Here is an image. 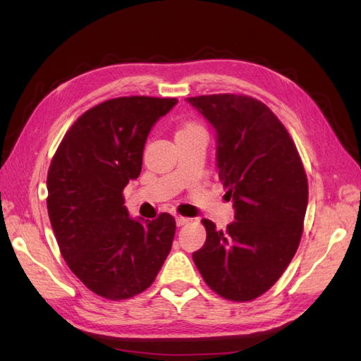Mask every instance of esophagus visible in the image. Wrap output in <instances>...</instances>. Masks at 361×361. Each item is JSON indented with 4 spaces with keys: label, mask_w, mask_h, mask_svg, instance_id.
I'll use <instances>...</instances> for the list:
<instances>
[{
    "label": "esophagus",
    "mask_w": 361,
    "mask_h": 361,
    "mask_svg": "<svg viewBox=\"0 0 361 361\" xmlns=\"http://www.w3.org/2000/svg\"><path fill=\"white\" fill-rule=\"evenodd\" d=\"M189 220H190V219H188V217H181V216H176V217H175L176 226H183V225H186V224H189Z\"/></svg>",
    "instance_id": "esophagus-1"
}]
</instances>
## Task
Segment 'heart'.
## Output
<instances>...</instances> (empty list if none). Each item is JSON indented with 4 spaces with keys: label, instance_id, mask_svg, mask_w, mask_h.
<instances>
[{
    "label": "heart",
    "instance_id": "heart-1",
    "mask_svg": "<svg viewBox=\"0 0 361 361\" xmlns=\"http://www.w3.org/2000/svg\"><path fill=\"white\" fill-rule=\"evenodd\" d=\"M198 128H202L198 124H194V122H189V124H185L181 127V130L178 133H183V132H190V130H198Z\"/></svg>",
    "mask_w": 361,
    "mask_h": 361
}]
</instances>
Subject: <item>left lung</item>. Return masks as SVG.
<instances>
[{
  "label": "left lung",
  "mask_w": 361,
  "mask_h": 361,
  "mask_svg": "<svg viewBox=\"0 0 361 361\" xmlns=\"http://www.w3.org/2000/svg\"><path fill=\"white\" fill-rule=\"evenodd\" d=\"M186 101L216 130L219 176L235 219L225 231L203 219L206 242L192 259L217 295L251 301L295 256L307 211V176L286 127L257 99L211 94Z\"/></svg>",
  "instance_id": "left-lung-1"
}]
</instances>
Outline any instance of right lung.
Instances as JSON below:
<instances>
[{"instance_id": "obj_1", "label": "right lung", "mask_w": 361, "mask_h": 361, "mask_svg": "<svg viewBox=\"0 0 361 361\" xmlns=\"http://www.w3.org/2000/svg\"><path fill=\"white\" fill-rule=\"evenodd\" d=\"M176 99L130 96L85 111L54 155L48 214L68 267L96 295L113 301L152 286L172 248L175 219H132L122 190L141 173L144 145Z\"/></svg>"}]
</instances>
